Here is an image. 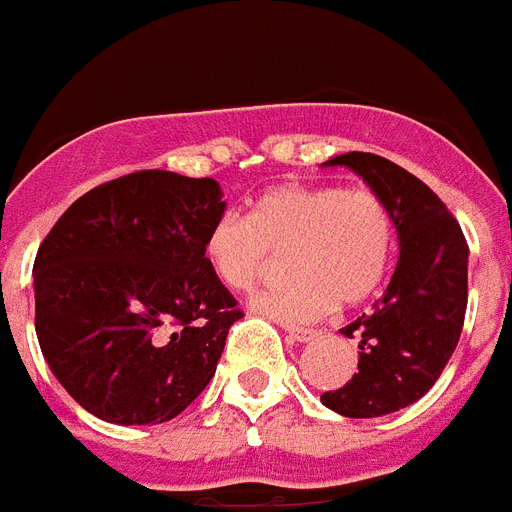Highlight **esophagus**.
I'll return each mask as SVG.
<instances>
[{
	"instance_id": "esophagus-1",
	"label": "esophagus",
	"mask_w": 512,
	"mask_h": 512,
	"mask_svg": "<svg viewBox=\"0 0 512 512\" xmlns=\"http://www.w3.org/2000/svg\"><path fill=\"white\" fill-rule=\"evenodd\" d=\"M285 333H288L290 338H293V341H298V343H312L322 335L320 330H312V327H296V325L285 327Z\"/></svg>"
}]
</instances>
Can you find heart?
I'll return each mask as SVG.
<instances>
[{
    "mask_svg": "<svg viewBox=\"0 0 512 512\" xmlns=\"http://www.w3.org/2000/svg\"><path fill=\"white\" fill-rule=\"evenodd\" d=\"M396 248L391 208L370 187L280 185L248 219L216 216L203 240L211 275L230 290H253L285 256L288 280L253 309L282 322H312L338 304H359L386 277Z\"/></svg>",
    "mask_w": 512,
    "mask_h": 512,
    "instance_id": "1",
    "label": "heart"
}]
</instances>
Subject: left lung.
Segmentation results:
<instances>
[{
    "instance_id": "1",
    "label": "left lung",
    "mask_w": 512,
    "mask_h": 512,
    "mask_svg": "<svg viewBox=\"0 0 512 512\" xmlns=\"http://www.w3.org/2000/svg\"><path fill=\"white\" fill-rule=\"evenodd\" d=\"M325 166H349L383 195L399 235L383 298L341 330L359 338V372L320 396L343 418H380L418 402L447 367L468 306V243L439 195L388 158L343 153Z\"/></svg>"
}]
</instances>
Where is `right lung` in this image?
<instances>
[{"mask_svg": "<svg viewBox=\"0 0 512 512\" xmlns=\"http://www.w3.org/2000/svg\"><path fill=\"white\" fill-rule=\"evenodd\" d=\"M224 208L214 179L134 171L81 195L39 245V346L94 418L166 423L214 378L243 317L203 256Z\"/></svg>", "mask_w": 512, "mask_h": 512, "instance_id": "add662e5", "label": "right lung"}]
</instances>
